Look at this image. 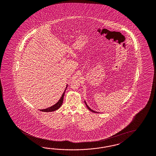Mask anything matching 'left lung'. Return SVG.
<instances>
[{"instance_id":"obj_1","label":"left lung","mask_w":156,"mask_h":156,"mask_svg":"<svg viewBox=\"0 0 156 156\" xmlns=\"http://www.w3.org/2000/svg\"><path fill=\"white\" fill-rule=\"evenodd\" d=\"M84 102H85V101H84ZM85 103H86V106H87V108H88V109H89V110H90V111H91V112H95V113H98V112H95V111H93V110H91V108H90V107H89V106H88V105H87V104H86V102H85Z\"/></svg>"}]
</instances>
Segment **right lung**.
<instances>
[{
  "instance_id": "add662e5",
  "label": "right lung",
  "mask_w": 156,
  "mask_h": 156,
  "mask_svg": "<svg viewBox=\"0 0 156 156\" xmlns=\"http://www.w3.org/2000/svg\"><path fill=\"white\" fill-rule=\"evenodd\" d=\"M67 86L66 87V89L65 90V91L63 92L62 97H61L60 99H59L58 101L56 104H55V105L51 106V107H49L48 108L44 109V110H40V111H42V112H52V111H55V110H58L59 107L61 106L62 103H63V97H64V95H65V92L66 88H67Z\"/></svg>"
}]
</instances>
